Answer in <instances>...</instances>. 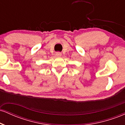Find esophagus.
Masks as SVG:
<instances>
[{"label":"esophagus","instance_id":"obj_1","mask_svg":"<svg viewBox=\"0 0 125 125\" xmlns=\"http://www.w3.org/2000/svg\"><path fill=\"white\" fill-rule=\"evenodd\" d=\"M56 56H58V57L61 56L62 53L60 52H57L56 53Z\"/></svg>","mask_w":125,"mask_h":125}]
</instances>
